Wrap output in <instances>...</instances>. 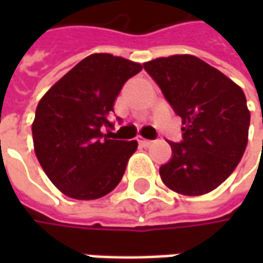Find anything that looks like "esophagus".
I'll return each mask as SVG.
<instances>
[{
    "label": "esophagus",
    "mask_w": 263,
    "mask_h": 263,
    "mask_svg": "<svg viewBox=\"0 0 263 263\" xmlns=\"http://www.w3.org/2000/svg\"><path fill=\"white\" fill-rule=\"evenodd\" d=\"M137 142H139V145L143 147H147L152 145V140H147V139H143V137H139L137 139Z\"/></svg>",
    "instance_id": "obj_1"
}]
</instances>
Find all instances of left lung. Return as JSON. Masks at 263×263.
Segmentation results:
<instances>
[{"mask_svg":"<svg viewBox=\"0 0 263 263\" xmlns=\"http://www.w3.org/2000/svg\"><path fill=\"white\" fill-rule=\"evenodd\" d=\"M143 67L184 126L181 143L168 142L173 158L159 168V176L180 195H206L227 180L248 146L250 111L245 92L189 54L161 57Z\"/></svg>","mask_w":263,"mask_h":263,"instance_id":"8db88e82","label":"left lung"}]
</instances>
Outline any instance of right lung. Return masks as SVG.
<instances>
[{"label": "right lung", "mask_w": 263, "mask_h": 263, "mask_svg": "<svg viewBox=\"0 0 263 263\" xmlns=\"http://www.w3.org/2000/svg\"><path fill=\"white\" fill-rule=\"evenodd\" d=\"M142 64L112 54H92L51 87L36 106L33 147L41 167L66 196L93 200L112 192L123 178L136 140L102 133L130 77Z\"/></svg>", "instance_id": "right-lung-1"}]
</instances>
